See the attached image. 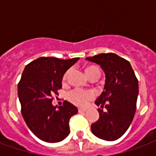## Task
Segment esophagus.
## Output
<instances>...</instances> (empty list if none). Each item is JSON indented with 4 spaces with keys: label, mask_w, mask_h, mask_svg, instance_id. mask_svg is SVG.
I'll return each mask as SVG.
<instances>
[{
    "label": "esophagus",
    "mask_w": 156,
    "mask_h": 156,
    "mask_svg": "<svg viewBox=\"0 0 156 156\" xmlns=\"http://www.w3.org/2000/svg\"><path fill=\"white\" fill-rule=\"evenodd\" d=\"M86 111H87V109H86V108H78V112H79V113L84 112H86Z\"/></svg>",
    "instance_id": "obj_1"
}]
</instances>
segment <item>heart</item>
Masks as SVG:
<instances>
[{
    "label": "heart",
    "instance_id": "heart-1",
    "mask_svg": "<svg viewBox=\"0 0 156 156\" xmlns=\"http://www.w3.org/2000/svg\"><path fill=\"white\" fill-rule=\"evenodd\" d=\"M98 69L95 66H89L86 69V73L89 77L90 74L92 73L93 71ZM71 69H69L65 73L63 78H62V83H66L68 80V78L70 74ZM95 96V93L92 90H83L80 88H75L71 91L68 93V99L71 103L75 104L77 106H85L87 104L88 101L91 99H93Z\"/></svg>",
    "mask_w": 156,
    "mask_h": 156
}]
</instances>
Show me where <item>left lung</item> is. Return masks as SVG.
Listing matches in <instances>:
<instances>
[{
	"label": "left lung",
	"instance_id": "left-lung-1",
	"mask_svg": "<svg viewBox=\"0 0 156 156\" xmlns=\"http://www.w3.org/2000/svg\"><path fill=\"white\" fill-rule=\"evenodd\" d=\"M100 65L105 73L104 91L95 104L105 107L98 109L100 118L90 126L99 138L115 141L126 133L133 121L138 95V81L127 60L115 53H100L87 57Z\"/></svg>",
	"mask_w": 156,
	"mask_h": 156
}]
</instances>
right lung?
Masks as SVG:
<instances>
[{"label":"right lung","instance_id":"add662e5","mask_svg":"<svg viewBox=\"0 0 156 156\" xmlns=\"http://www.w3.org/2000/svg\"><path fill=\"white\" fill-rule=\"evenodd\" d=\"M78 59L43 56L23 70L18 85L22 114L28 128L42 141L58 143L70 133L69 121L78 108L66 100L62 106H53L52 95H57L63 75Z\"/></svg>","mask_w":156,"mask_h":156}]
</instances>
